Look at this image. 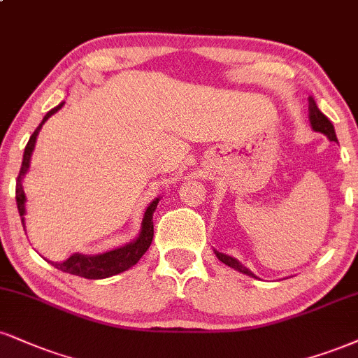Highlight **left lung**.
<instances>
[{"label": "left lung", "instance_id": "8db88e82", "mask_svg": "<svg viewBox=\"0 0 358 358\" xmlns=\"http://www.w3.org/2000/svg\"><path fill=\"white\" fill-rule=\"evenodd\" d=\"M308 120H310V124H312V130L313 131L322 133V135H325L330 141H337V135H335L334 124H331L330 120L327 118V116L322 113L320 110H318L317 103H315V100H313L312 96L308 98ZM213 252H215V255H217L218 260L223 262V264L228 265V266H231V268L236 270V272L248 275V277H252V278H258L257 275L252 272V270H248L247 266L240 264V262L236 260V258L227 255V253L217 252V250H213Z\"/></svg>", "mask_w": 358, "mask_h": 358}]
</instances>
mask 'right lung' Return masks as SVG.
I'll list each match as a JSON object with an SVG mask.
<instances>
[{"label":"right lung","mask_w":358,"mask_h":358,"mask_svg":"<svg viewBox=\"0 0 358 358\" xmlns=\"http://www.w3.org/2000/svg\"><path fill=\"white\" fill-rule=\"evenodd\" d=\"M64 105V101L59 103L58 106H55L53 110H50L48 113L45 115V118L41 120L40 127L34 130V133L29 136V141L27 143V148H24L23 153V163H21V170L18 175V182H16V205H18V212L21 217V223H23V228H27L24 225V215H27V195H24L23 190V178L24 175L28 173L29 170V162H31V155L34 150V145H36V138L38 133H40L41 127L46 123V120L50 118L51 115H55L56 111L62 110V106ZM158 201L160 198H155V200L146 206L143 220H141V228L140 234L135 240L128 242L127 245L120 248H113L110 252L105 253H98V255H83V253H73L71 257H68L66 260L63 262H50L46 260L48 264H51L55 268L62 270L64 273H71L76 275V277H83V278H90V280H100V278H108L113 277L116 273H122L124 270L131 268L133 265L138 264L141 257L145 255L146 250L150 248L153 240V212L157 210Z\"/></svg>","instance_id":"1"}]
</instances>
